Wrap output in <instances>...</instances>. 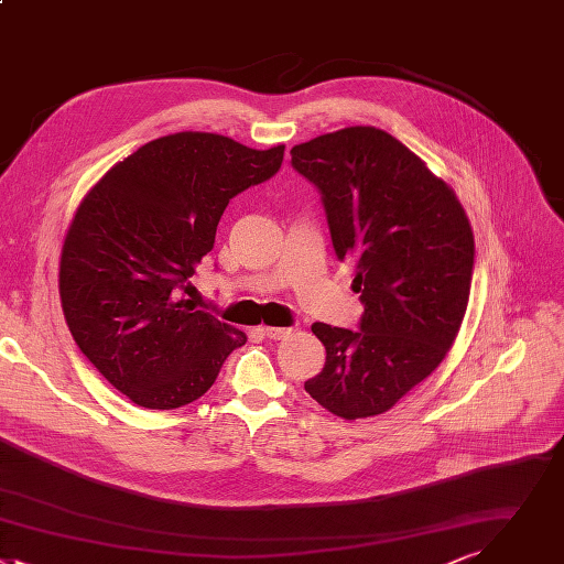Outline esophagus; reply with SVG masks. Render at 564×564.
Returning <instances> with one entry per match:
<instances>
[{
	"instance_id": "esophagus-1",
	"label": "esophagus",
	"mask_w": 564,
	"mask_h": 564,
	"mask_svg": "<svg viewBox=\"0 0 564 564\" xmlns=\"http://www.w3.org/2000/svg\"><path fill=\"white\" fill-rule=\"evenodd\" d=\"M262 333L269 337V340H286V337L293 330L291 328H280V326H262Z\"/></svg>"
}]
</instances>
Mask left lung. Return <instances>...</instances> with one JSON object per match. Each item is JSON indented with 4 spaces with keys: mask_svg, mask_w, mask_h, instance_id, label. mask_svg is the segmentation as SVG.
Segmentation results:
<instances>
[{
    "mask_svg": "<svg viewBox=\"0 0 564 564\" xmlns=\"http://www.w3.org/2000/svg\"><path fill=\"white\" fill-rule=\"evenodd\" d=\"M322 195L337 260L356 262L360 328L315 322L324 369L306 393L345 420L389 411L429 378L460 330L474 231L456 193L393 135L349 127L291 149Z\"/></svg>",
    "mask_w": 564,
    "mask_h": 564,
    "instance_id": "8db88e82",
    "label": "left lung"
}]
</instances>
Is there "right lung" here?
<instances>
[{"mask_svg":"<svg viewBox=\"0 0 564 564\" xmlns=\"http://www.w3.org/2000/svg\"><path fill=\"white\" fill-rule=\"evenodd\" d=\"M284 147L184 131L140 147L82 199L59 262L79 351L144 409L202 398L247 335L182 295L229 202L273 177Z\"/></svg>","mask_w":564,"mask_h":564,"instance_id":"right-lung-1","label":"right lung"}]
</instances>
